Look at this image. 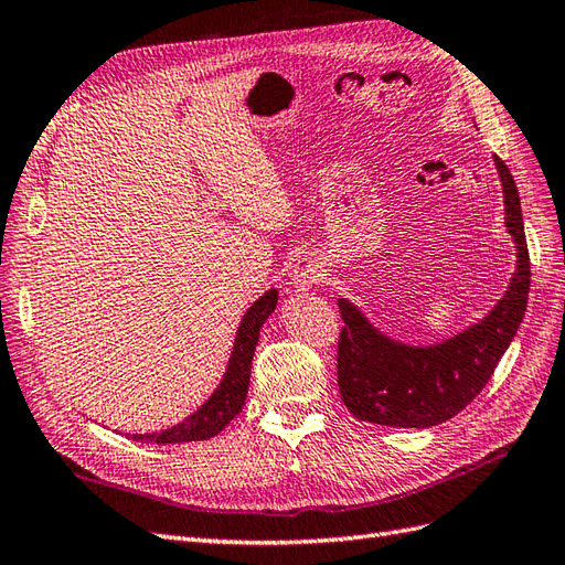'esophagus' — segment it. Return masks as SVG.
Listing matches in <instances>:
<instances>
[{
    "label": "esophagus",
    "instance_id": "34e87169",
    "mask_svg": "<svg viewBox=\"0 0 565 565\" xmlns=\"http://www.w3.org/2000/svg\"><path fill=\"white\" fill-rule=\"evenodd\" d=\"M321 266H319V260H313L311 256H301L299 260H297V266H295V270H292V285L297 287L299 292H309L313 285H319L321 282Z\"/></svg>",
    "mask_w": 565,
    "mask_h": 565
}]
</instances>
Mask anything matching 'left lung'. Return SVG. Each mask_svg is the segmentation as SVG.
<instances>
[{"mask_svg": "<svg viewBox=\"0 0 565 565\" xmlns=\"http://www.w3.org/2000/svg\"><path fill=\"white\" fill-rule=\"evenodd\" d=\"M503 184L505 227L515 239L518 268L505 295L484 319L431 348H409L371 326L352 301L338 299V386L356 419L426 429L470 405L515 338L530 295V252L511 170L493 156Z\"/></svg>", "mask_w": 565, "mask_h": 565, "instance_id": "1", "label": "left lung"}]
</instances>
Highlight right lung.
<instances>
[{
	"instance_id": "add662e5",
	"label": "right lung",
	"mask_w": 565,
	"mask_h": 565,
	"mask_svg": "<svg viewBox=\"0 0 565 565\" xmlns=\"http://www.w3.org/2000/svg\"><path fill=\"white\" fill-rule=\"evenodd\" d=\"M275 305H278V292L268 290L264 297H258L254 301L249 311L244 313L225 376L220 381L217 391L194 412V415H189L184 422L172 426V429L156 431V434H131L134 441L158 444V446L186 444V441H205V438H213L223 431L244 407L246 393H249L252 360L258 342V330L275 311Z\"/></svg>"
}]
</instances>
